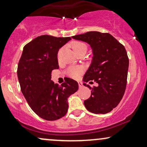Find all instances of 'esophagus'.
<instances>
[{
	"instance_id": "34e87169",
	"label": "esophagus",
	"mask_w": 147,
	"mask_h": 147,
	"mask_svg": "<svg viewBox=\"0 0 147 147\" xmlns=\"http://www.w3.org/2000/svg\"><path fill=\"white\" fill-rule=\"evenodd\" d=\"M78 84H79V88H81L83 87V83H82V82H78Z\"/></svg>"
}]
</instances>
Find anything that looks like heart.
I'll return each instance as SVG.
<instances>
[{
	"label": "heart",
	"mask_w": 147,
	"mask_h": 147,
	"mask_svg": "<svg viewBox=\"0 0 147 147\" xmlns=\"http://www.w3.org/2000/svg\"><path fill=\"white\" fill-rule=\"evenodd\" d=\"M72 48L73 49L74 52H75V54H77V52L82 51V50H87V46L85 43H84L83 42L80 41H75L72 44ZM82 70L79 68L77 67H72V68H69L68 70V73L69 75L73 77H78V75L81 73Z\"/></svg>",
	"instance_id": "1"
}]
</instances>
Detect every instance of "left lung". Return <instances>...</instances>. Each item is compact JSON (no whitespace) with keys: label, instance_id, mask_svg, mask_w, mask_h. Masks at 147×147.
Segmentation results:
<instances>
[{"label":"left lung","instance_id":"8db88e82","mask_svg":"<svg viewBox=\"0 0 147 147\" xmlns=\"http://www.w3.org/2000/svg\"><path fill=\"white\" fill-rule=\"evenodd\" d=\"M72 38L86 42L92 49V60L84 76V86L92 82L97 86L87 85L92 90L84 106L92 113H108L119 104L126 90L129 61L125 48L109 33L88 32Z\"/></svg>","mask_w":147,"mask_h":147}]
</instances>
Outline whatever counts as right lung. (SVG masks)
Listing matches in <instances>:
<instances>
[{
	"label": "right lung",
	"instance_id": "1",
	"mask_svg": "<svg viewBox=\"0 0 147 147\" xmlns=\"http://www.w3.org/2000/svg\"><path fill=\"white\" fill-rule=\"evenodd\" d=\"M70 37L42 35L23 48L17 76L21 92L30 108L40 117L53 121L63 117L68 109V98L77 91L78 83L68 78L59 86L51 80V72L59 68V50Z\"/></svg>",
	"mask_w": 147,
	"mask_h": 147
}]
</instances>
